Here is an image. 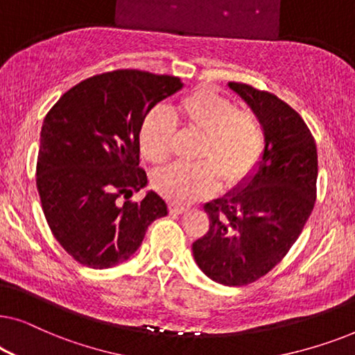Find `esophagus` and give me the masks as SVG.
Listing matches in <instances>:
<instances>
[{
    "label": "esophagus",
    "instance_id": "obj_1",
    "mask_svg": "<svg viewBox=\"0 0 355 355\" xmlns=\"http://www.w3.org/2000/svg\"><path fill=\"white\" fill-rule=\"evenodd\" d=\"M186 210L187 208L184 205H179V203H169V213H173V215H181Z\"/></svg>",
    "mask_w": 355,
    "mask_h": 355
}]
</instances>
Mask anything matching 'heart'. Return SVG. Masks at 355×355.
<instances>
[{
    "mask_svg": "<svg viewBox=\"0 0 355 355\" xmlns=\"http://www.w3.org/2000/svg\"><path fill=\"white\" fill-rule=\"evenodd\" d=\"M176 121L202 134L198 163H176L155 174V187L174 202H196L220 186L232 187L259 162L265 147L260 116L215 92L200 89L178 101L173 111L163 106L145 116L140 128V152L152 163L171 157Z\"/></svg>",
    "mask_w": 355,
    "mask_h": 355,
    "instance_id": "b5f03b06",
    "label": "heart"
}]
</instances>
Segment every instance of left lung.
Masks as SVG:
<instances>
[{
	"mask_svg": "<svg viewBox=\"0 0 355 355\" xmlns=\"http://www.w3.org/2000/svg\"><path fill=\"white\" fill-rule=\"evenodd\" d=\"M265 128V148L241 184L205 203L207 234L192 244L215 283L245 286L273 270L302 232L317 197V145L307 124L270 92L230 82Z\"/></svg>",
	"mask_w": 355,
	"mask_h": 355,
	"instance_id": "8db88e82",
	"label": "left lung"
}]
</instances>
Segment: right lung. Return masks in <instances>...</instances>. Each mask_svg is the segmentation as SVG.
<instances>
[{
  "mask_svg": "<svg viewBox=\"0 0 355 355\" xmlns=\"http://www.w3.org/2000/svg\"><path fill=\"white\" fill-rule=\"evenodd\" d=\"M182 85L137 69L105 72L67 90L43 119L38 196L53 236L80 265L103 270L129 260L147 227L168 215L157 192L128 198L148 182L139 168L145 116Z\"/></svg>",
  "mask_w": 355,
  "mask_h": 355,
  "instance_id": "add662e5",
  "label": "right lung"
}]
</instances>
